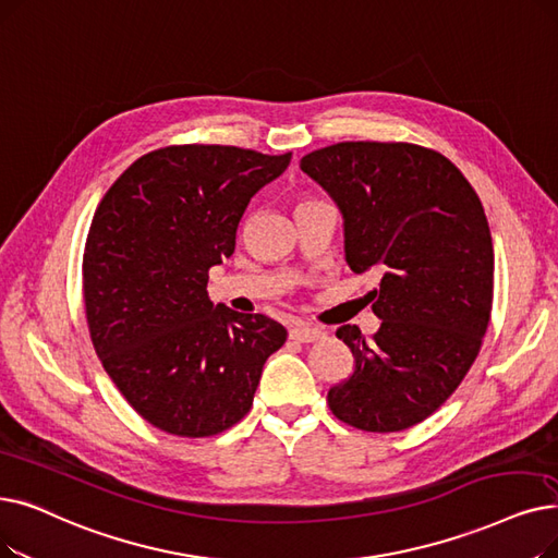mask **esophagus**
Instances as JSON below:
<instances>
[{"instance_id":"obj_1","label":"esophagus","mask_w":558,"mask_h":558,"mask_svg":"<svg viewBox=\"0 0 558 558\" xmlns=\"http://www.w3.org/2000/svg\"><path fill=\"white\" fill-rule=\"evenodd\" d=\"M328 332L324 328H314V326H305V324H299L294 326L292 330H289V337L296 339V342H317V339H324Z\"/></svg>"}]
</instances>
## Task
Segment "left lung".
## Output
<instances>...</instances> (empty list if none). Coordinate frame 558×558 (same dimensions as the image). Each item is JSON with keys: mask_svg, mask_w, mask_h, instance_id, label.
Returning <instances> with one entry per match:
<instances>
[{"mask_svg": "<svg viewBox=\"0 0 558 558\" xmlns=\"http://www.w3.org/2000/svg\"><path fill=\"white\" fill-rule=\"evenodd\" d=\"M344 219L353 274H380L372 339L337 328L353 374L328 392L349 426L392 433L424 422L478 355L493 310V236L470 182L413 143L347 141L301 159Z\"/></svg>", "mask_w": 558, "mask_h": 558, "instance_id": "left-lung-1", "label": "left lung"}]
</instances>
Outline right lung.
<instances>
[{
    "label": "right lung",
    "instance_id": "1",
    "mask_svg": "<svg viewBox=\"0 0 558 558\" xmlns=\"http://www.w3.org/2000/svg\"><path fill=\"white\" fill-rule=\"evenodd\" d=\"M292 153L171 145L136 159L95 209L84 251L90 339L111 380L153 426L207 438L244 417L287 330L207 296L234 253L251 198Z\"/></svg>",
    "mask_w": 558,
    "mask_h": 558
}]
</instances>
